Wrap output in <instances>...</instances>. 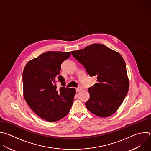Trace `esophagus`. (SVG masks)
<instances>
[{
	"mask_svg": "<svg viewBox=\"0 0 151 151\" xmlns=\"http://www.w3.org/2000/svg\"><path fill=\"white\" fill-rule=\"evenodd\" d=\"M81 89H82V88L80 87H77V88H76V91H77V92H78V91H80Z\"/></svg>",
	"mask_w": 151,
	"mask_h": 151,
	"instance_id": "1",
	"label": "esophagus"
}]
</instances>
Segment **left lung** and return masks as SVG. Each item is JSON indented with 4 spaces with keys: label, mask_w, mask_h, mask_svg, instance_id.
<instances>
[{
    "label": "left lung",
    "mask_w": 151,
    "mask_h": 151,
    "mask_svg": "<svg viewBox=\"0 0 151 151\" xmlns=\"http://www.w3.org/2000/svg\"><path fill=\"white\" fill-rule=\"evenodd\" d=\"M71 52L90 76L97 77V83L88 88V110L101 117L114 114L129 90L126 64L121 55L100 44Z\"/></svg>",
    "instance_id": "left-lung-1"
}]
</instances>
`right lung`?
Segmentation results:
<instances>
[{"label": "right lung", "mask_w": 151, "mask_h": 151, "mask_svg": "<svg viewBox=\"0 0 151 151\" xmlns=\"http://www.w3.org/2000/svg\"><path fill=\"white\" fill-rule=\"evenodd\" d=\"M71 52L48 51L29 61L23 74L24 96L31 109L41 118L56 122L65 117L73 105L76 89L61 87L57 88L56 81L65 86V80L60 76L62 63Z\"/></svg>", "instance_id": "obj_1"}]
</instances>
